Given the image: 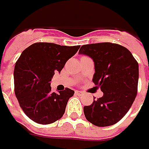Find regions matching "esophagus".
Returning a JSON list of instances; mask_svg holds the SVG:
<instances>
[{
  "label": "esophagus",
  "instance_id": "esophagus-1",
  "mask_svg": "<svg viewBox=\"0 0 149 149\" xmlns=\"http://www.w3.org/2000/svg\"><path fill=\"white\" fill-rule=\"evenodd\" d=\"M75 94H76V95H84L83 92H81V91H79V90H76V91H75Z\"/></svg>",
  "mask_w": 149,
  "mask_h": 149
}]
</instances>
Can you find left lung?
Wrapping results in <instances>:
<instances>
[{
  "instance_id": "1",
  "label": "left lung",
  "mask_w": 149,
  "mask_h": 149,
  "mask_svg": "<svg viewBox=\"0 0 149 149\" xmlns=\"http://www.w3.org/2000/svg\"><path fill=\"white\" fill-rule=\"evenodd\" d=\"M79 53L94 60L93 82L104 93L91 105L84 107L86 119L98 127L115 124L127 113L136 98L137 60L127 48L109 42L84 45Z\"/></svg>"
}]
</instances>
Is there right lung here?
Returning a JSON list of instances; mask_svg holds the SVG:
<instances>
[{
  "label": "right lung",
  "mask_w": 149,
  "mask_h": 149,
  "mask_svg": "<svg viewBox=\"0 0 149 149\" xmlns=\"http://www.w3.org/2000/svg\"><path fill=\"white\" fill-rule=\"evenodd\" d=\"M79 47L38 42L26 48L17 60L14 70L15 94L22 110L34 122L52 123L65 113L68 100L74 91L65 88L56 94L51 91L50 81Z\"/></svg>",
  "instance_id": "obj_1"
}]
</instances>
